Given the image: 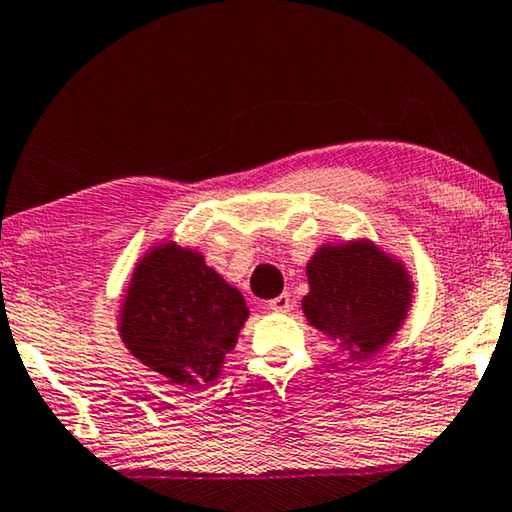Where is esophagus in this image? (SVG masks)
Segmentation results:
<instances>
[{
    "label": "esophagus",
    "instance_id": "34e87169",
    "mask_svg": "<svg viewBox=\"0 0 512 512\" xmlns=\"http://www.w3.org/2000/svg\"><path fill=\"white\" fill-rule=\"evenodd\" d=\"M267 306H270V309L277 311V313H286V311L293 309V300H290L288 293H283V295H277L274 300L267 302Z\"/></svg>",
    "mask_w": 512,
    "mask_h": 512
}]
</instances>
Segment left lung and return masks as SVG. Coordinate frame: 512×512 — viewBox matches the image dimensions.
<instances>
[{"label":"left lung","instance_id":"8db88e82","mask_svg":"<svg viewBox=\"0 0 512 512\" xmlns=\"http://www.w3.org/2000/svg\"><path fill=\"white\" fill-rule=\"evenodd\" d=\"M306 274L311 293L302 300L304 316L320 332L341 338L352 359L389 343L410 309V274L373 242L322 247Z\"/></svg>","mask_w":512,"mask_h":512}]
</instances>
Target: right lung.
Segmentation results:
<instances>
[{
  "mask_svg": "<svg viewBox=\"0 0 512 512\" xmlns=\"http://www.w3.org/2000/svg\"><path fill=\"white\" fill-rule=\"evenodd\" d=\"M247 316L242 295L201 254L162 245L132 274L121 336L153 371L176 384L201 387L222 371Z\"/></svg>",
  "mask_w": 512,
  "mask_h": 512,
  "instance_id": "add662e5",
  "label": "right lung"
}]
</instances>
